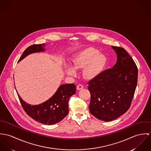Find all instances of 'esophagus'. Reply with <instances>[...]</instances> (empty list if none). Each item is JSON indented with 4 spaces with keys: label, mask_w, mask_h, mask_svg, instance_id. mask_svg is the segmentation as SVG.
<instances>
[{
    "label": "esophagus",
    "mask_w": 151,
    "mask_h": 151,
    "mask_svg": "<svg viewBox=\"0 0 151 151\" xmlns=\"http://www.w3.org/2000/svg\"><path fill=\"white\" fill-rule=\"evenodd\" d=\"M83 88V86L82 84H78V85L77 86V87H76V88H77V90H81V89H82Z\"/></svg>",
    "instance_id": "34e87169"
}]
</instances>
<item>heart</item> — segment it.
<instances>
[{
    "label": "heart",
    "mask_w": 151,
    "mask_h": 151,
    "mask_svg": "<svg viewBox=\"0 0 151 151\" xmlns=\"http://www.w3.org/2000/svg\"><path fill=\"white\" fill-rule=\"evenodd\" d=\"M106 57L93 47L79 52L73 60L75 68H84V76L87 79H93L99 76L106 67ZM66 71L70 75H75V70L72 68L67 67Z\"/></svg>",
    "instance_id": "heart-1"
}]
</instances>
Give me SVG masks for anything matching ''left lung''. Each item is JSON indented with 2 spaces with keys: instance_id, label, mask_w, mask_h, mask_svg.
Here are the masks:
<instances>
[{
  "instance_id": "left-lung-1",
  "label": "left lung",
  "mask_w": 151,
  "mask_h": 151,
  "mask_svg": "<svg viewBox=\"0 0 151 151\" xmlns=\"http://www.w3.org/2000/svg\"><path fill=\"white\" fill-rule=\"evenodd\" d=\"M117 54L112 68L88 82L90 113L108 122L119 117L131 106L138 80V68L132 57L121 47L112 46Z\"/></svg>"
}]
</instances>
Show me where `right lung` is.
Returning <instances> with one entry per match:
<instances>
[{
	"label": "right lung",
	"mask_w": 151,
	"mask_h": 151,
	"mask_svg": "<svg viewBox=\"0 0 151 151\" xmlns=\"http://www.w3.org/2000/svg\"><path fill=\"white\" fill-rule=\"evenodd\" d=\"M45 43L33 45L24 51L18 61L27 55L35 52L45 50ZM76 93V86L73 84L61 85L54 96L49 100L39 105L27 104L21 99L17 93L22 107L27 114L37 122L44 124H54L61 121L68 114V101L69 98Z\"/></svg>",
	"instance_id": "add662e5"
}]
</instances>
